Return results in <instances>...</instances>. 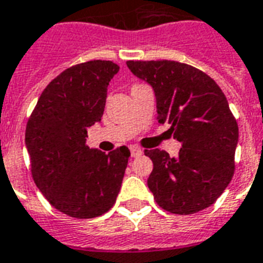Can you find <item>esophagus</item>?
Wrapping results in <instances>:
<instances>
[{
  "label": "esophagus",
  "instance_id": "esophagus-1",
  "mask_svg": "<svg viewBox=\"0 0 263 263\" xmlns=\"http://www.w3.org/2000/svg\"><path fill=\"white\" fill-rule=\"evenodd\" d=\"M130 155H132V157H140L141 155H142V151H141L140 147H130Z\"/></svg>",
  "mask_w": 263,
  "mask_h": 263
}]
</instances>
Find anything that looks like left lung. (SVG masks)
Returning <instances> with one entry per match:
<instances>
[{
  "label": "left lung",
  "instance_id": "8db88e82",
  "mask_svg": "<svg viewBox=\"0 0 263 263\" xmlns=\"http://www.w3.org/2000/svg\"><path fill=\"white\" fill-rule=\"evenodd\" d=\"M151 84L158 123L181 142L179 156L145 151L153 161L147 186L162 210L177 215L214 204L233 179L238 123L215 80L200 69L172 60L126 62Z\"/></svg>",
  "mask_w": 263,
  "mask_h": 263
}]
</instances>
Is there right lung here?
I'll use <instances>...</instances> for the list:
<instances>
[{"instance_id":"1","label":"right lung","mask_w":263,"mask_h":263,"mask_svg":"<svg viewBox=\"0 0 263 263\" xmlns=\"http://www.w3.org/2000/svg\"><path fill=\"white\" fill-rule=\"evenodd\" d=\"M116 63L92 60L69 67L39 98L27 123L25 145L34 184L56 210L78 219L107 212L121 190L130 152L86 145L87 129L101 122Z\"/></svg>"}]
</instances>
